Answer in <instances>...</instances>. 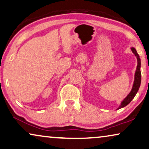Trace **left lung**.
I'll use <instances>...</instances> for the list:
<instances>
[{"label": "left lung", "instance_id": "obj_1", "mask_svg": "<svg viewBox=\"0 0 149 149\" xmlns=\"http://www.w3.org/2000/svg\"><path fill=\"white\" fill-rule=\"evenodd\" d=\"M131 49L134 56L136 57L137 59V65H136V69L135 71V74H134V80L133 82V87H132L131 91H130V93L127 95L125 98L121 101V105H119V107H118L117 109H119L123 108L125 107L131 101L133 100V99L134 97V96L136 95V93L139 91V87L141 86V59L139 57V55L136 52V50L134 47H131Z\"/></svg>", "mask_w": 149, "mask_h": 149}]
</instances>
